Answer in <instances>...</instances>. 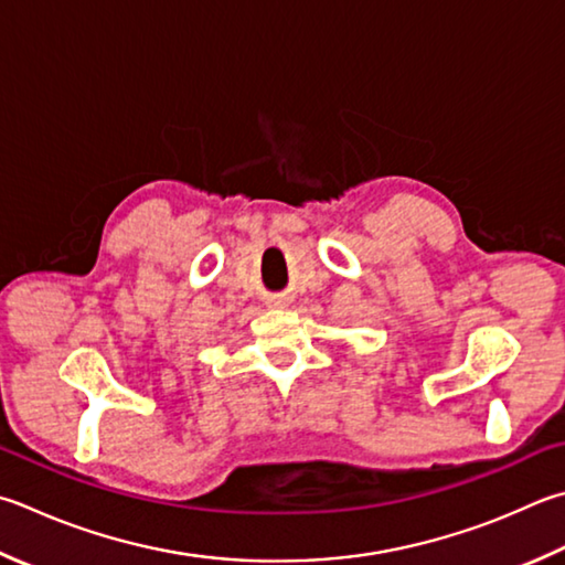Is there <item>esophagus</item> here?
<instances>
[{"label":"esophagus","mask_w":565,"mask_h":565,"mask_svg":"<svg viewBox=\"0 0 565 565\" xmlns=\"http://www.w3.org/2000/svg\"><path fill=\"white\" fill-rule=\"evenodd\" d=\"M269 306H271V309H286V299H284V296H271Z\"/></svg>","instance_id":"obj_1"}]
</instances>
